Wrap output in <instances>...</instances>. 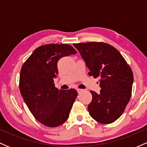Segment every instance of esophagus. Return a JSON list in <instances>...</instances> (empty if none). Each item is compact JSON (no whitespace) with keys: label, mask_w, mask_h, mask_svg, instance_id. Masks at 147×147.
Listing matches in <instances>:
<instances>
[{"label":"esophagus","mask_w":147,"mask_h":147,"mask_svg":"<svg viewBox=\"0 0 147 147\" xmlns=\"http://www.w3.org/2000/svg\"><path fill=\"white\" fill-rule=\"evenodd\" d=\"M77 92H78V93H80L81 92H82V91H83L84 90L83 89H79V88H77Z\"/></svg>","instance_id":"esophagus-1"}]
</instances>
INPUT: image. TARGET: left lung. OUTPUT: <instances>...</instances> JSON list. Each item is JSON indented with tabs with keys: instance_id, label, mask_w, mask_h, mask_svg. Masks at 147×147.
Instances as JSON below:
<instances>
[{
	"instance_id": "left-lung-1",
	"label": "left lung",
	"mask_w": 147,
	"mask_h": 147,
	"mask_svg": "<svg viewBox=\"0 0 147 147\" xmlns=\"http://www.w3.org/2000/svg\"><path fill=\"white\" fill-rule=\"evenodd\" d=\"M90 72L99 78L100 93L90 91V115L101 124L114 122L122 115L131 96L133 74L119 52L103 42L74 43Z\"/></svg>"
}]
</instances>
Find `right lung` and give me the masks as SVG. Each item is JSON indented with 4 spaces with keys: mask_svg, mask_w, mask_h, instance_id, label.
<instances>
[{
    "mask_svg": "<svg viewBox=\"0 0 147 147\" xmlns=\"http://www.w3.org/2000/svg\"><path fill=\"white\" fill-rule=\"evenodd\" d=\"M76 53L68 44L43 45L35 49L22 66L20 92L34 117L43 125L57 127L68 119L78 93L75 89L59 90L54 78L59 73V60Z\"/></svg>",
    "mask_w": 147,
    "mask_h": 147,
    "instance_id": "right-lung-1",
    "label": "right lung"
}]
</instances>
